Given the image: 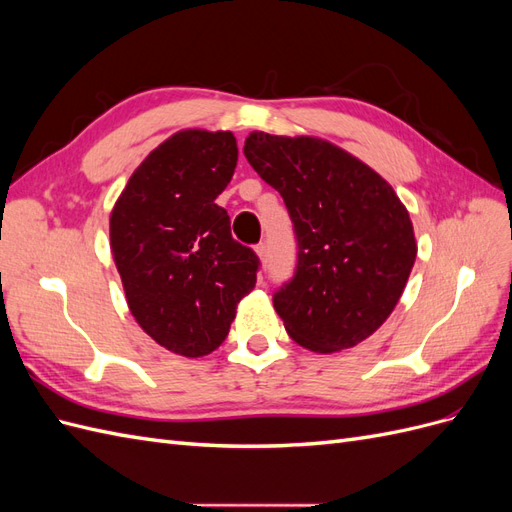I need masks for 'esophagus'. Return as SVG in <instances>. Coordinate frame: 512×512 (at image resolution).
<instances>
[{
	"label": "esophagus",
	"instance_id": "1",
	"mask_svg": "<svg viewBox=\"0 0 512 512\" xmlns=\"http://www.w3.org/2000/svg\"><path fill=\"white\" fill-rule=\"evenodd\" d=\"M254 252H256V256H258V260L262 262V265H265V262H267V258H269V252H267V245H265V243H258V245L254 247Z\"/></svg>",
	"mask_w": 512,
	"mask_h": 512
}]
</instances>
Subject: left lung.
<instances>
[{
  "instance_id": "8db88e82",
  "label": "left lung",
  "mask_w": 512,
  "mask_h": 512,
  "mask_svg": "<svg viewBox=\"0 0 512 512\" xmlns=\"http://www.w3.org/2000/svg\"><path fill=\"white\" fill-rule=\"evenodd\" d=\"M243 153L282 194L299 262L273 307L299 346L331 354L391 316L416 260L414 226L391 183L318 136L250 132Z\"/></svg>"
}]
</instances>
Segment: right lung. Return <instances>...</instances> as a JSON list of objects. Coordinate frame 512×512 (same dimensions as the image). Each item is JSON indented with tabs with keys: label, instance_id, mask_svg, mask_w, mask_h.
<instances>
[{
	"label": "right lung",
	"instance_id": "1",
	"mask_svg": "<svg viewBox=\"0 0 512 512\" xmlns=\"http://www.w3.org/2000/svg\"><path fill=\"white\" fill-rule=\"evenodd\" d=\"M232 132L168 136L138 164L111 211V254L134 320L162 348L198 359L218 348L258 256L215 205L237 166Z\"/></svg>",
	"mask_w": 512,
	"mask_h": 512
}]
</instances>
